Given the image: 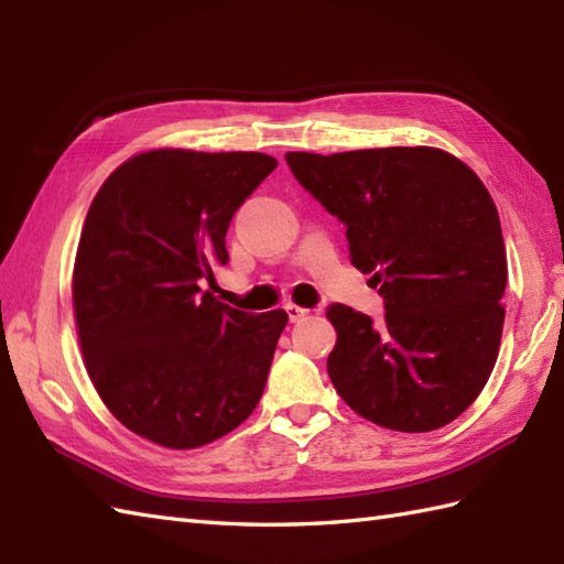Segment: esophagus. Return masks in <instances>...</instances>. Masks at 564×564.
Listing matches in <instances>:
<instances>
[{
  "label": "esophagus",
  "instance_id": "34e87169",
  "mask_svg": "<svg viewBox=\"0 0 564 564\" xmlns=\"http://www.w3.org/2000/svg\"><path fill=\"white\" fill-rule=\"evenodd\" d=\"M285 315H289L291 322H301L307 317V310L301 305H285Z\"/></svg>",
  "mask_w": 564,
  "mask_h": 564
}]
</instances>
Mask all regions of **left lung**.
<instances>
[{
	"label": "left lung",
	"instance_id": "1",
	"mask_svg": "<svg viewBox=\"0 0 564 564\" xmlns=\"http://www.w3.org/2000/svg\"><path fill=\"white\" fill-rule=\"evenodd\" d=\"M293 176L346 227L386 317L334 303L327 373L341 400L392 431L460 416L492 373L507 289L499 213L477 174L434 148L285 154Z\"/></svg>",
	"mask_w": 564,
	"mask_h": 564
}]
</instances>
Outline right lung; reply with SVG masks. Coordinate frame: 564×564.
Listing matches in <instances>:
<instances>
[{
	"instance_id": "obj_1",
	"label": "right lung",
	"mask_w": 564,
	"mask_h": 564,
	"mask_svg": "<svg viewBox=\"0 0 564 564\" xmlns=\"http://www.w3.org/2000/svg\"><path fill=\"white\" fill-rule=\"evenodd\" d=\"M275 162L154 150L106 178L82 227L72 301L89 378L111 414L164 448H198L254 412L283 310L245 313L200 289L227 263L237 208Z\"/></svg>"
}]
</instances>
